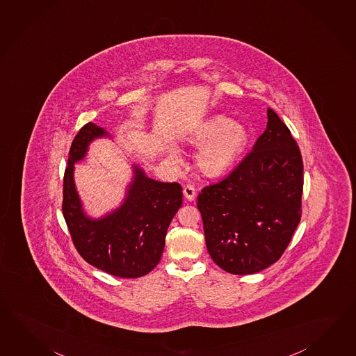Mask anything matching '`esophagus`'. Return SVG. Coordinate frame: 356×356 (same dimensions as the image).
<instances>
[{"label": "esophagus", "instance_id": "esophagus-1", "mask_svg": "<svg viewBox=\"0 0 356 356\" xmlns=\"http://www.w3.org/2000/svg\"><path fill=\"white\" fill-rule=\"evenodd\" d=\"M183 195H184V197L188 200V201H193L195 197H196V190H195V187H193L192 184H187V186L183 188Z\"/></svg>", "mask_w": 356, "mask_h": 356}]
</instances>
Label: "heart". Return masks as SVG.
Here are the masks:
<instances>
[{"instance_id":"heart-1","label":"heart","mask_w":356,"mask_h":356,"mask_svg":"<svg viewBox=\"0 0 356 356\" xmlns=\"http://www.w3.org/2000/svg\"><path fill=\"white\" fill-rule=\"evenodd\" d=\"M192 141L204 143L197 155L201 170L207 175H219L228 170L243 152L248 145V133L237 122L231 123L223 115L213 116L200 125Z\"/></svg>"}]
</instances>
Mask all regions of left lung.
I'll return each instance as SVG.
<instances>
[{
  "label": "left lung",
  "instance_id": "8db88e82",
  "mask_svg": "<svg viewBox=\"0 0 356 356\" xmlns=\"http://www.w3.org/2000/svg\"><path fill=\"white\" fill-rule=\"evenodd\" d=\"M304 165L298 143L272 108L238 165L197 196L211 259L232 274L257 273L283 255L301 219Z\"/></svg>",
  "mask_w": 356,
  "mask_h": 356
}]
</instances>
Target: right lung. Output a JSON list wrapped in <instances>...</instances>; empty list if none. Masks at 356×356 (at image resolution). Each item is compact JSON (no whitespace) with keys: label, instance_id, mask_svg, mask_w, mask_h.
<instances>
[{"label":"right lung","instance_id":"right-lung-1","mask_svg":"<svg viewBox=\"0 0 356 356\" xmlns=\"http://www.w3.org/2000/svg\"><path fill=\"white\" fill-rule=\"evenodd\" d=\"M105 134L102 128L87 123L72 142L63 183V215L78 254L88 264L120 278H138L160 261L168 227L182 205V187L154 181L134 166L124 204L102 219H88L75 191L74 163L86 155L93 138Z\"/></svg>","mask_w":356,"mask_h":356}]
</instances>
